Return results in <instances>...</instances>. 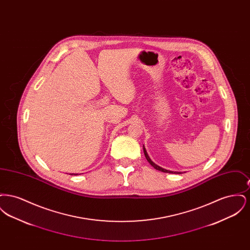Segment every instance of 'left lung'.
<instances>
[{"mask_svg": "<svg viewBox=\"0 0 250 250\" xmlns=\"http://www.w3.org/2000/svg\"><path fill=\"white\" fill-rule=\"evenodd\" d=\"M143 152H144V155H145V157H146V159H147V161L152 165V166L155 167V169H157V170H160V171H163V172H167V173H176V174H181L182 172H177V171H171V170H167V169H165V168H163V167H161L157 166V165H155V163L150 159V157L148 156L147 155V152H146V150H145V148H144V146H143Z\"/></svg>", "mask_w": 250, "mask_h": 250, "instance_id": "8db88e82", "label": "left lung"}]
</instances>
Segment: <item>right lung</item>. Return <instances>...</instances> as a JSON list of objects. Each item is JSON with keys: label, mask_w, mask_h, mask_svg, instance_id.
<instances>
[{"label": "right lung", "mask_w": 250, "mask_h": 250, "mask_svg": "<svg viewBox=\"0 0 250 250\" xmlns=\"http://www.w3.org/2000/svg\"><path fill=\"white\" fill-rule=\"evenodd\" d=\"M75 175H77V174H75Z\"/></svg>", "instance_id": "right-lung-1"}]
</instances>
